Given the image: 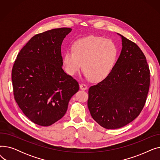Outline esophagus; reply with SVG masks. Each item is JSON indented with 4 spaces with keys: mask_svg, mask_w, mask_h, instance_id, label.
<instances>
[{
    "mask_svg": "<svg viewBox=\"0 0 160 160\" xmlns=\"http://www.w3.org/2000/svg\"><path fill=\"white\" fill-rule=\"evenodd\" d=\"M80 88L82 90H86L88 89V86H87V85L85 84V83H82L80 84Z\"/></svg>",
    "mask_w": 160,
    "mask_h": 160,
    "instance_id": "1",
    "label": "esophagus"
}]
</instances>
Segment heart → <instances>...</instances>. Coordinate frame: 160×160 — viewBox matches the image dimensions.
Here are the masks:
<instances>
[{
    "mask_svg": "<svg viewBox=\"0 0 160 160\" xmlns=\"http://www.w3.org/2000/svg\"><path fill=\"white\" fill-rule=\"evenodd\" d=\"M72 50H67L63 63L70 75L78 72L82 67L91 81L104 80L111 72L117 56V48L113 41L91 36L76 41Z\"/></svg>",
    "mask_w": 160,
    "mask_h": 160,
    "instance_id": "heart-1",
    "label": "heart"
}]
</instances>
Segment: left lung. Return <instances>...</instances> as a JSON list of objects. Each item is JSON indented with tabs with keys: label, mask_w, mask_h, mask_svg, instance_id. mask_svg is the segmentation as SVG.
Returning <instances> with one entry per match:
<instances>
[{
	"label": "left lung",
	"mask_w": 160,
	"mask_h": 160,
	"mask_svg": "<svg viewBox=\"0 0 160 160\" xmlns=\"http://www.w3.org/2000/svg\"><path fill=\"white\" fill-rule=\"evenodd\" d=\"M122 50L108 77L89 88L88 106L93 119L106 129L131 122L143 108L150 86L146 57L133 41L122 35Z\"/></svg>",
	"instance_id": "1"
}]
</instances>
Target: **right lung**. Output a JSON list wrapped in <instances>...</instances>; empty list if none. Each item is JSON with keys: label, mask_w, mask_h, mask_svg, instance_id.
I'll list each match as a JSON object with an SVG mask.
<instances>
[{"label": "right lung", "mask_w": 160, "mask_h": 160, "mask_svg": "<svg viewBox=\"0 0 160 160\" xmlns=\"http://www.w3.org/2000/svg\"><path fill=\"white\" fill-rule=\"evenodd\" d=\"M72 29L55 28L32 37L20 50L12 71L13 95L36 124L52 125L65 114L78 82L62 69L61 46Z\"/></svg>", "instance_id": "1"}]
</instances>
